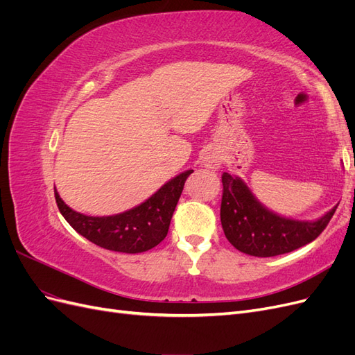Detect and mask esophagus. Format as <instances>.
Instances as JSON below:
<instances>
[{
	"label": "esophagus",
	"mask_w": 355,
	"mask_h": 355,
	"mask_svg": "<svg viewBox=\"0 0 355 355\" xmlns=\"http://www.w3.org/2000/svg\"><path fill=\"white\" fill-rule=\"evenodd\" d=\"M202 161H204V167L216 170L220 166V155L216 151H213V149H209V151L204 154Z\"/></svg>",
	"instance_id": "esophagus-1"
}]
</instances>
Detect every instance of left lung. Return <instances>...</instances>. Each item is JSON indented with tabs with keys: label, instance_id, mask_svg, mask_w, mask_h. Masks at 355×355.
Returning <instances> with one entry per match:
<instances>
[{
	"label": "left lung",
	"instance_id": "obj_1",
	"mask_svg": "<svg viewBox=\"0 0 355 355\" xmlns=\"http://www.w3.org/2000/svg\"><path fill=\"white\" fill-rule=\"evenodd\" d=\"M222 184L220 222L225 237L235 249L250 256H278L314 241L338 209L336 204L315 220H297L265 207L239 176L223 173Z\"/></svg>",
	"mask_w": 355,
	"mask_h": 355
}]
</instances>
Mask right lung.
Instances as JSON below:
<instances>
[{"mask_svg":"<svg viewBox=\"0 0 355 355\" xmlns=\"http://www.w3.org/2000/svg\"><path fill=\"white\" fill-rule=\"evenodd\" d=\"M192 171H182L139 206L112 216H87L72 210L56 189L55 197L62 216L89 241L112 252L142 253L166 239L185 180Z\"/></svg>","mask_w":355,"mask_h":355,"instance_id":"add662e5","label":"right lung"}]
</instances>
